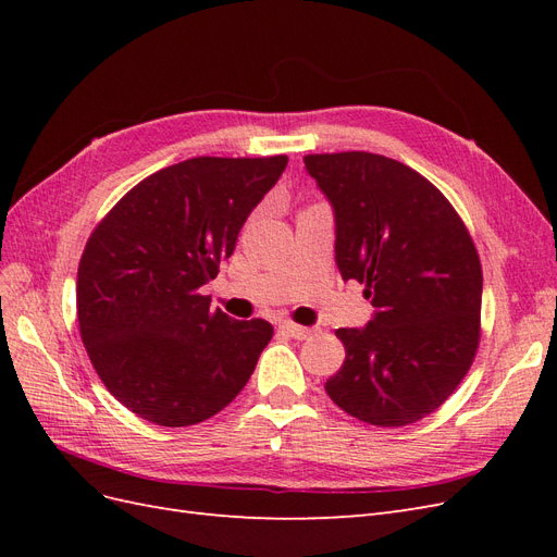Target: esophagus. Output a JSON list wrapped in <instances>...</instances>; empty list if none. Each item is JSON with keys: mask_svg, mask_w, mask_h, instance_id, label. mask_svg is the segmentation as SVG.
<instances>
[{"mask_svg": "<svg viewBox=\"0 0 557 557\" xmlns=\"http://www.w3.org/2000/svg\"><path fill=\"white\" fill-rule=\"evenodd\" d=\"M281 330L288 334V336H293V339H297V342H305V339H309V336H313L318 332L315 327H305V325H297V323H288V320H285V323H281Z\"/></svg>", "mask_w": 557, "mask_h": 557, "instance_id": "1", "label": "esophagus"}]
</instances>
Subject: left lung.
Here are the masks:
<instances>
[{"instance_id":"left-lung-1","label":"left lung","mask_w":557,"mask_h":557,"mask_svg":"<svg viewBox=\"0 0 557 557\" xmlns=\"http://www.w3.org/2000/svg\"><path fill=\"white\" fill-rule=\"evenodd\" d=\"M334 211L342 278L367 285L374 315L339 327L346 360L327 379L336 407L379 428L430 416L476 356L483 274L460 215L411 166L376 153L307 156Z\"/></svg>"}]
</instances>
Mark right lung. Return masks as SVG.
<instances>
[{
	"instance_id": "right-lung-1",
	"label": "right lung",
	"mask_w": 557,
	"mask_h": 557,
	"mask_svg": "<svg viewBox=\"0 0 557 557\" xmlns=\"http://www.w3.org/2000/svg\"><path fill=\"white\" fill-rule=\"evenodd\" d=\"M288 158H193L117 201L83 250L81 339L107 391L150 423H201L242 393L274 327L211 311L201 288Z\"/></svg>"
}]
</instances>
